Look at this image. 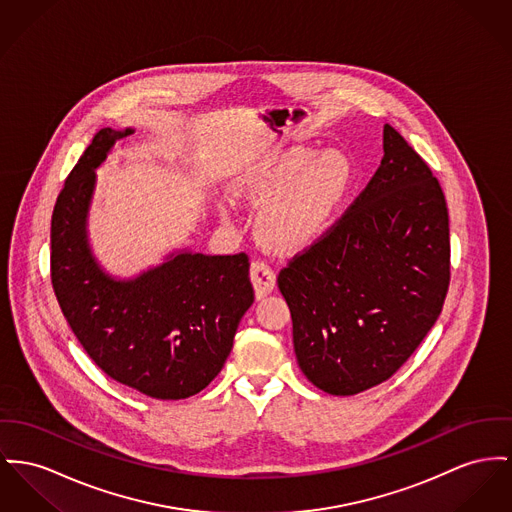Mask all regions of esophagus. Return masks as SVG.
Listing matches in <instances>:
<instances>
[{
	"label": "esophagus",
	"mask_w": 512,
	"mask_h": 512,
	"mask_svg": "<svg viewBox=\"0 0 512 512\" xmlns=\"http://www.w3.org/2000/svg\"><path fill=\"white\" fill-rule=\"evenodd\" d=\"M250 279L256 291V299H264L268 297L275 287V273L266 262H252L250 266Z\"/></svg>",
	"instance_id": "esophagus-1"
}]
</instances>
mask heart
Returning a JSON list of instances; mask_svg holds the SVG:
<instances>
[{
	"label": "heart",
	"instance_id": "b5f03b06",
	"mask_svg": "<svg viewBox=\"0 0 512 512\" xmlns=\"http://www.w3.org/2000/svg\"><path fill=\"white\" fill-rule=\"evenodd\" d=\"M355 180L349 155L341 149L316 151L295 145L244 172L235 186L240 200L260 209L256 231L264 246L279 254L305 250L334 223ZM233 223V211L219 207Z\"/></svg>",
	"mask_w": 512,
	"mask_h": 512
}]
</instances>
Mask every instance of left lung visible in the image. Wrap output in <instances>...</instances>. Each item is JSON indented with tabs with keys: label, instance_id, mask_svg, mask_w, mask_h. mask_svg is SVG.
<instances>
[{
	"label": "left lung",
	"instance_id": "8db88e82",
	"mask_svg": "<svg viewBox=\"0 0 512 512\" xmlns=\"http://www.w3.org/2000/svg\"><path fill=\"white\" fill-rule=\"evenodd\" d=\"M380 167L340 221L281 270L308 380L353 396L388 380L443 310L448 209L439 180L392 126Z\"/></svg>",
	"mask_w": 512,
	"mask_h": 512
}]
</instances>
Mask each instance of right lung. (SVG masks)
<instances>
[{"mask_svg": "<svg viewBox=\"0 0 512 512\" xmlns=\"http://www.w3.org/2000/svg\"><path fill=\"white\" fill-rule=\"evenodd\" d=\"M103 128L66 180L52 213V285L71 332L106 375L157 400L202 392L221 373L240 318L254 303L248 256L176 248L130 277L106 272L89 239V211L116 141Z\"/></svg>", "mask_w": 512, "mask_h": 512, "instance_id": "obj_1", "label": "right lung"}]
</instances>
